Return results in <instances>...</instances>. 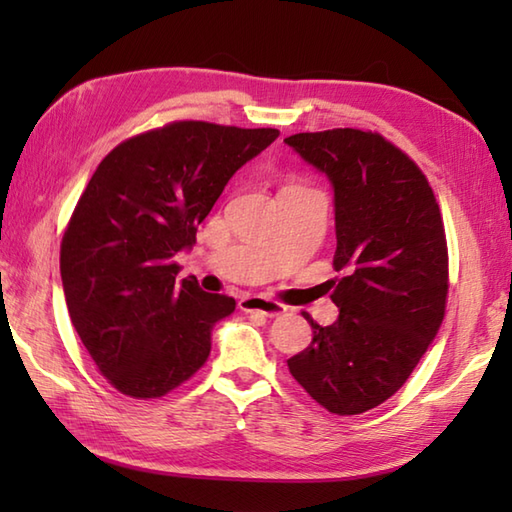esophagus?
I'll list each match as a JSON object with an SVG mask.
<instances>
[{"instance_id":"34e87169","label":"esophagus","mask_w":512,"mask_h":512,"mask_svg":"<svg viewBox=\"0 0 512 512\" xmlns=\"http://www.w3.org/2000/svg\"><path fill=\"white\" fill-rule=\"evenodd\" d=\"M239 308H242L244 312H257L268 319L279 317V314L286 312V306H281V303L264 299V297H244L242 301H239Z\"/></svg>"}]
</instances>
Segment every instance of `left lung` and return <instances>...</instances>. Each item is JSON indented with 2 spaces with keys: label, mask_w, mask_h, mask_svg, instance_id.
Listing matches in <instances>:
<instances>
[{
  "label": "left lung",
  "mask_w": 512,
  "mask_h": 512,
  "mask_svg": "<svg viewBox=\"0 0 512 512\" xmlns=\"http://www.w3.org/2000/svg\"><path fill=\"white\" fill-rule=\"evenodd\" d=\"M284 143L334 189L332 301L339 319L312 325V343L288 358L308 394L356 416L405 385L444 319L449 255L440 206L407 154L372 132L328 129Z\"/></svg>",
  "instance_id": "8db88e82"
}]
</instances>
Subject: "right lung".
<instances>
[{"label":"right lung","mask_w":512,"mask_h":512,"mask_svg":"<svg viewBox=\"0 0 512 512\" xmlns=\"http://www.w3.org/2000/svg\"><path fill=\"white\" fill-rule=\"evenodd\" d=\"M277 136L180 121L125 140L96 167L65 228L61 281L76 334L121 394L160 398L206 363L235 299L178 279L176 255Z\"/></svg>","instance_id":"1"}]
</instances>
